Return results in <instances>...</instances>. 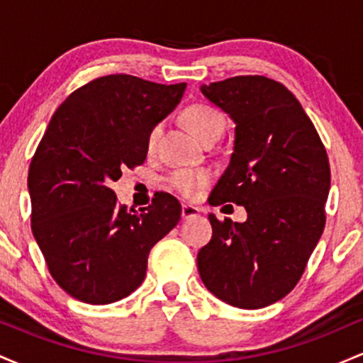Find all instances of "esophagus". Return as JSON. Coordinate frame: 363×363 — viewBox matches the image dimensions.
<instances>
[{"instance_id": "1", "label": "esophagus", "mask_w": 363, "mask_h": 363, "mask_svg": "<svg viewBox=\"0 0 363 363\" xmlns=\"http://www.w3.org/2000/svg\"><path fill=\"white\" fill-rule=\"evenodd\" d=\"M198 215H199V208H196L193 205H182L181 216L184 220H189V218H193V216H198Z\"/></svg>"}]
</instances>
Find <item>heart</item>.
<instances>
[{
    "mask_svg": "<svg viewBox=\"0 0 363 363\" xmlns=\"http://www.w3.org/2000/svg\"><path fill=\"white\" fill-rule=\"evenodd\" d=\"M182 119L203 143L220 138L223 135L225 126H227V121H225L222 112L211 106H205V104H194V106L186 107L182 112ZM160 135L162 124H157L148 135V150L155 148ZM210 172L205 169H176L167 176V182L174 191H177L184 198H193L203 186L210 182Z\"/></svg>",
    "mask_w": 363,
    "mask_h": 363,
    "instance_id": "1",
    "label": "heart"
}]
</instances>
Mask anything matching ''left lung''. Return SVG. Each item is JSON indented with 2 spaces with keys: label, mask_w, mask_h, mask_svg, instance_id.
Returning a JSON list of instances; mask_svg holds the SVG:
<instances>
[{
  "label": "left lung",
  "mask_w": 363,
  "mask_h": 363,
  "mask_svg": "<svg viewBox=\"0 0 363 363\" xmlns=\"http://www.w3.org/2000/svg\"><path fill=\"white\" fill-rule=\"evenodd\" d=\"M201 91L235 123L234 153L210 205L235 203L247 220L208 216L213 235L198 252L199 277L220 301L261 309L294 290L323 235L328 153L301 102L272 78L234 77Z\"/></svg>",
  "instance_id": "1"
}]
</instances>
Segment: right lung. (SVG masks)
<instances>
[{
    "label": "right lung",
    "instance_id": "add662e5",
    "mask_svg": "<svg viewBox=\"0 0 363 363\" xmlns=\"http://www.w3.org/2000/svg\"><path fill=\"white\" fill-rule=\"evenodd\" d=\"M184 90L186 83L107 74L74 90L49 121L28 169L32 234L73 298L104 306L128 297L145 280L150 249L181 218L174 196L128 210L111 184L143 164L150 131Z\"/></svg>",
    "mask_w": 363,
    "mask_h": 363
}]
</instances>
